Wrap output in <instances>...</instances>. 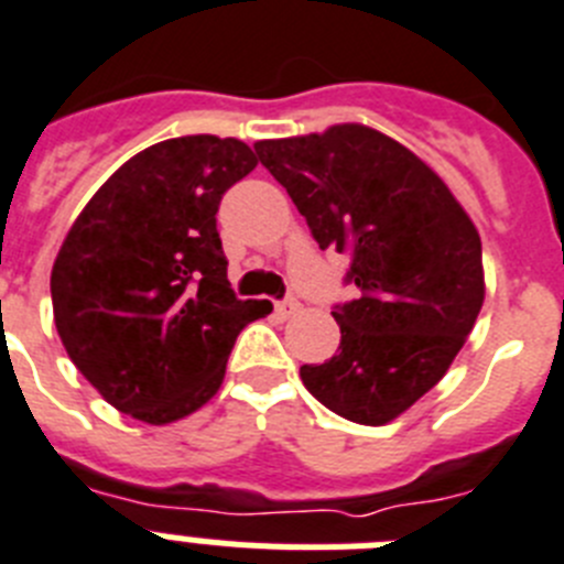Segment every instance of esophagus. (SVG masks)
I'll return each mask as SVG.
<instances>
[{
  "label": "esophagus",
  "instance_id": "obj_1",
  "mask_svg": "<svg viewBox=\"0 0 564 564\" xmlns=\"http://www.w3.org/2000/svg\"><path fill=\"white\" fill-rule=\"evenodd\" d=\"M301 312V303L294 301V297H286V301H278L275 303V314L281 319H289V317H294V314Z\"/></svg>",
  "mask_w": 564,
  "mask_h": 564
}]
</instances>
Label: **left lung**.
Listing matches in <instances>:
<instances>
[{
  "mask_svg": "<svg viewBox=\"0 0 564 564\" xmlns=\"http://www.w3.org/2000/svg\"><path fill=\"white\" fill-rule=\"evenodd\" d=\"M319 250L351 256L357 301L334 306L339 348L303 365L332 413L379 427L441 382L484 306L480 236L427 162L359 123L256 143Z\"/></svg>",
  "mask_w": 564,
  "mask_h": 564,
  "instance_id": "left-lung-1",
  "label": "left lung"
}]
</instances>
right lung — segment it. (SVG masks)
<instances>
[{"label": "right lung", "instance_id": "obj_1", "mask_svg": "<svg viewBox=\"0 0 564 564\" xmlns=\"http://www.w3.org/2000/svg\"><path fill=\"white\" fill-rule=\"evenodd\" d=\"M258 165L236 137L162 140L123 162L69 227L50 275L58 337L111 408L171 424L210 402L238 332L272 312L238 301L216 213Z\"/></svg>", "mask_w": 564, "mask_h": 564}]
</instances>
